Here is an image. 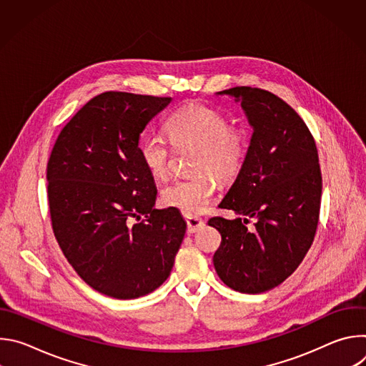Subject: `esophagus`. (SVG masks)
Segmentation results:
<instances>
[{"label": "esophagus", "instance_id": "1", "mask_svg": "<svg viewBox=\"0 0 366 366\" xmlns=\"http://www.w3.org/2000/svg\"><path fill=\"white\" fill-rule=\"evenodd\" d=\"M185 222H187V232L188 233H195L204 226L202 219H199L197 216H191V214H185Z\"/></svg>", "mask_w": 366, "mask_h": 366}]
</instances>
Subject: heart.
Masks as SVG:
<instances>
[{
  "mask_svg": "<svg viewBox=\"0 0 366 366\" xmlns=\"http://www.w3.org/2000/svg\"><path fill=\"white\" fill-rule=\"evenodd\" d=\"M165 132L177 149H195L191 178L178 179L162 189V201L187 214L205 210L216 191V178L229 182L243 168L249 137L243 127L229 124L220 112L191 104L172 113L165 122ZM144 168L156 179L169 174L172 149L159 134H149L140 144Z\"/></svg>",
  "mask_w": 366,
  "mask_h": 366,
  "instance_id": "1",
  "label": "heart"
}]
</instances>
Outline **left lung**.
Instances as JSON below:
<instances>
[{
    "mask_svg": "<svg viewBox=\"0 0 366 366\" xmlns=\"http://www.w3.org/2000/svg\"><path fill=\"white\" fill-rule=\"evenodd\" d=\"M234 97L253 127L247 154L219 207L243 216L213 217L222 234L213 262L234 291L260 294L278 287L302 262L319 224L322 172L315 137L275 94L250 86L217 92ZM254 218L255 227L245 224Z\"/></svg>",
    "mask_w": 366,
    "mask_h": 366,
    "instance_id": "left-lung-1",
    "label": "left lung"
}]
</instances>
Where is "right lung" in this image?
Instances as JSON below:
<instances>
[{
	"mask_svg": "<svg viewBox=\"0 0 366 366\" xmlns=\"http://www.w3.org/2000/svg\"><path fill=\"white\" fill-rule=\"evenodd\" d=\"M169 102L102 92L62 129L47 162L51 229L65 257L91 288L117 300L161 287L187 230L177 208H153L158 191L139 147L146 124Z\"/></svg>",
	"mask_w": 366,
	"mask_h": 366,
	"instance_id": "add662e5",
	"label": "right lung"
}]
</instances>
